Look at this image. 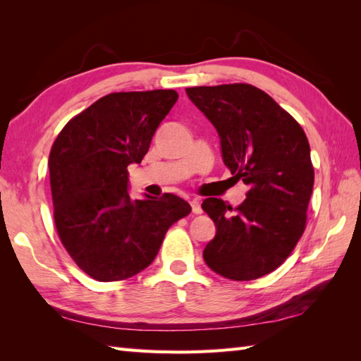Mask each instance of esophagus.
<instances>
[{
	"label": "esophagus",
	"mask_w": 361,
	"mask_h": 361,
	"mask_svg": "<svg viewBox=\"0 0 361 361\" xmlns=\"http://www.w3.org/2000/svg\"><path fill=\"white\" fill-rule=\"evenodd\" d=\"M190 206H192V212H194V214H202L200 200H197V198H194V200L190 202Z\"/></svg>",
	"instance_id": "esophagus-1"
}]
</instances>
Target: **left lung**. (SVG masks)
<instances>
[{"instance_id": "8db88e82", "label": "left lung", "mask_w": 361, "mask_h": 361, "mask_svg": "<svg viewBox=\"0 0 361 361\" xmlns=\"http://www.w3.org/2000/svg\"><path fill=\"white\" fill-rule=\"evenodd\" d=\"M186 93L216 127L225 166L248 186L234 214L220 198L203 202L217 228L204 262L233 281L262 278L290 256L305 229L315 180L307 136L273 97L248 83Z\"/></svg>"}]
</instances>
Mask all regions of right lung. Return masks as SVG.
Here are the masks:
<instances>
[{"instance_id": "obj_1", "label": "right lung", "mask_w": 361, "mask_h": 361, "mask_svg": "<svg viewBox=\"0 0 361 361\" xmlns=\"http://www.w3.org/2000/svg\"><path fill=\"white\" fill-rule=\"evenodd\" d=\"M176 99L173 90L106 94L68 122L52 144L57 233L68 255L96 281H122L147 268L167 229L190 212L176 195L135 200L127 190V167L141 163Z\"/></svg>"}]
</instances>
